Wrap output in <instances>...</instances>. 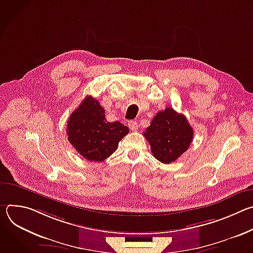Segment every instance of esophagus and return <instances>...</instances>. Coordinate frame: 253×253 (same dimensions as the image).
<instances>
[{"mask_svg": "<svg viewBox=\"0 0 253 253\" xmlns=\"http://www.w3.org/2000/svg\"><path fill=\"white\" fill-rule=\"evenodd\" d=\"M128 126H129V128L132 130V131H136V130H138V123L136 122V121H130L129 122V124H128Z\"/></svg>", "mask_w": 253, "mask_h": 253, "instance_id": "obj_1", "label": "esophagus"}]
</instances>
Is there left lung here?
<instances>
[{"label": "left lung", "instance_id": "8db88e82", "mask_svg": "<svg viewBox=\"0 0 253 253\" xmlns=\"http://www.w3.org/2000/svg\"><path fill=\"white\" fill-rule=\"evenodd\" d=\"M143 135L150 144L153 156L169 164L188 149L193 139V129L184 115L166 108L156 114Z\"/></svg>", "mask_w": 253, "mask_h": 253}]
</instances>
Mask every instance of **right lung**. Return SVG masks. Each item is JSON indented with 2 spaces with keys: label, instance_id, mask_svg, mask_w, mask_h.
<instances>
[{
  "label": "right lung",
  "instance_id": "1",
  "mask_svg": "<svg viewBox=\"0 0 253 253\" xmlns=\"http://www.w3.org/2000/svg\"><path fill=\"white\" fill-rule=\"evenodd\" d=\"M128 133L129 128L122 123L107 121L104 108L92 96L83 100L67 124L69 142L81 156L94 162L112 155Z\"/></svg>",
  "mask_w": 253,
  "mask_h": 253
}]
</instances>
